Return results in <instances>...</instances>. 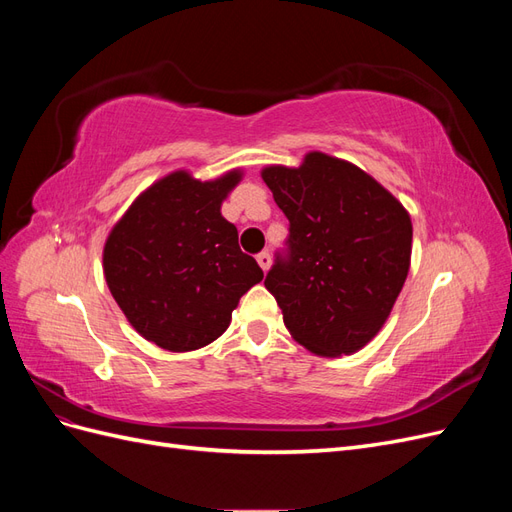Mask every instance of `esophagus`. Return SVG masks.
Masks as SVG:
<instances>
[{
	"instance_id": "obj_1",
	"label": "esophagus",
	"mask_w": 512,
	"mask_h": 512,
	"mask_svg": "<svg viewBox=\"0 0 512 512\" xmlns=\"http://www.w3.org/2000/svg\"><path fill=\"white\" fill-rule=\"evenodd\" d=\"M256 260H258V265H260L262 271H269V267H271V254L269 252H260L256 256Z\"/></svg>"
}]
</instances>
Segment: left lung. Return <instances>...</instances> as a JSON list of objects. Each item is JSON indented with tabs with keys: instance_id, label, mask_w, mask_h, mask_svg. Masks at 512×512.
<instances>
[{
	"instance_id": "left-lung-1",
	"label": "left lung",
	"mask_w": 512,
	"mask_h": 512,
	"mask_svg": "<svg viewBox=\"0 0 512 512\" xmlns=\"http://www.w3.org/2000/svg\"><path fill=\"white\" fill-rule=\"evenodd\" d=\"M260 175L290 222L288 256H277L265 280L286 329L318 356L359 352L404 288L410 213L365 170L322 151Z\"/></svg>"
}]
</instances>
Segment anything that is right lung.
Segmentation results:
<instances>
[{"label": "right lung", "mask_w": 512, "mask_h": 512, "mask_svg": "<svg viewBox=\"0 0 512 512\" xmlns=\"http://www.w3.org/2000/svg\"><path fill=\"white\" fill-rule=\"evenodd\" d=\"M241 179V168L211 181L173 170L138 194L108 232V290L147 342L170 352L215 342L239 299L265 277L220 211Z\"/></svg>", "instance_id": "right-lung-1"}]
</instances>
